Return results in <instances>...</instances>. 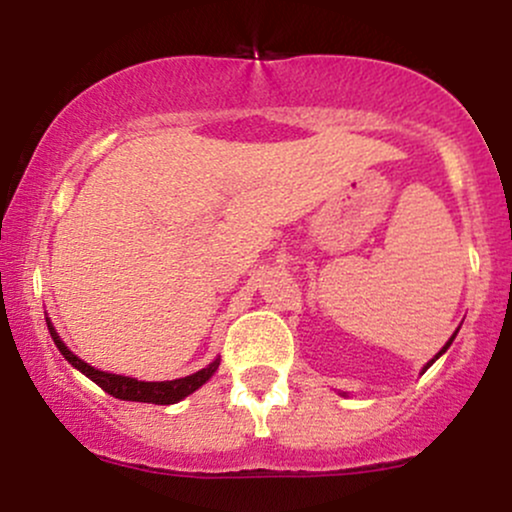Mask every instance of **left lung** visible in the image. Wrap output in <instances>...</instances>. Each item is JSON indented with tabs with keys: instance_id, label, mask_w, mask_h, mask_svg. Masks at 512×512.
I'll use <instances>...</instances> for the list:
<instances>
[{
	"instance_id": "1",
	"label": "left lung",
	"mask_w": 512,
	"mask_h": 512,
	"mask_svg": "<svg viewBox=\"0 0 512 512\" xmlns=\"http://www.w3.org/2000/svg\"><path fill=\"white\" fill-rule=\"evenodd\" d=\"M455 334H457V332H455ZM455 334H452V337L448 339V344H445V346H443V349H440V351H438V354H436V358H440V356H443V354H445V351H448V346L452 344V339H455ZM436 358H433V361H428V363H426V368H431V366H433V363H436ZM426 368H424V373H426Z\"/></svg>"
}]
</instances>
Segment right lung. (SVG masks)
Instances as JSON below:
<instances>
[{
    "mask_svg": "<svg viewBox=\"0 0 512 512\" xmlns=\"http://www.w3.org/2000/svg\"><path fill=\"white\" fill-rule=\"evenodd\" d=\"M45 322H48L50 337H52V342H55L57 349H60V354L67 358V361L72 363L76 370H81L86 378H91L98 387H103L108 395H113L117 399H125V402H146V404H175V402H180V399L192 395V392L199 390V387L207 383V380L216 373V368H219V363H221V358H216V361H211L207 368L197 370V373H192V375H185V378L161 380V383H144V380L127 378V375L105 373V370L88 366V363L81 361V358L76 356L74 351L67 349V344L62 342L60 334H57L55 327H52L50 317H45Z\"/></svg>",
    "mask_w": 512,
    "mask_h": 512,
    "instance_id": "1",
    "label": "right lung"
}]
</instances>
